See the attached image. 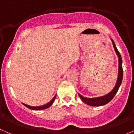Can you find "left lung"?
Returning a JSON list of instances; mask_svg holds the SVG:
<instances>
[{
  "label": "left lung",
  "instance_id": "8db88e82",
  "mask_svg": "<svg viewBox=\"0 0 134 134\" xmlns=\"http://www.w3.org/2000/svg\"><path fill=\"white\" fill-rule=\"evenodd\" d=\"M112 42H113V47H114V51H115L116 53L117 56L118 57V78H117L116 83L113 88V90L110 91L109 93L107 94V95H104V96L99 97H95V98H87L81 96L80 94L78 93L79 96H80V99H81L83 103H86L88 105L90 106H94V107H98V106H102L104 104H107L109 102H110L114 95L116 94L117 91H118V89H119L121 83H122V78H123V70H122V57H121L120 53L118 52V49H117L115 45L114 41L111 39Z\"/></svg>",
  "mask_w": 134,
  "mask_h": 134
}]
</instances>
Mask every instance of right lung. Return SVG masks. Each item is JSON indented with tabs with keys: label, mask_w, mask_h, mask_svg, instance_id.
I'll return each instance as SVG.
<instances>
[{
	"label": "right lung",
	"mask_w": 134,
	"mask_h": 134,
	"mask_svg": "<svg viewBox=\"0 0 134 134\" xmlns=\"http://www.w3.org/2000/svg\"><path fill=\"white\" fill-rule=\"evenodd\" d=\"M55 98H56V95L54 97H53V99H52L50 102H49V103H47V104H44V105H42V106H39V107H31V106H30V105H27V104H24V103H22V104H24V106H25L26 107H27L28 109H31V110H43V109H47V108H49V107L51 106L52 104H53V102H54V99H55Z\"/></svg>",
	"instance_id": "right-lung-1"
}]
</instances>
